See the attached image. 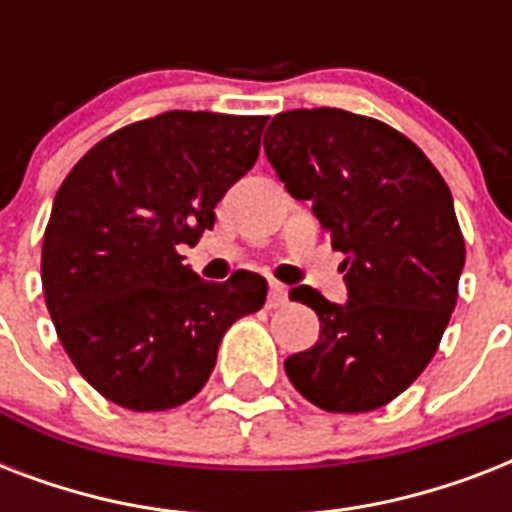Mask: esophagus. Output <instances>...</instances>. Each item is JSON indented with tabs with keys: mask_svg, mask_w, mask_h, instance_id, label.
I'll list each match as a JSON object with an SVG mask.
<instances>
[{
	"mask_svg": "<svg viewBox=\"0 0 512 512\" xmlns=\"http://www.w3.org/2000/svg\"><path fill=\"white\" fill-rule=\"evenodd\" d=\"M287 287L279 284V281H271V289H268V308H281L287 303Z\"/></svg>",
	"mask_w": 512,
	"mask_h": 512,
	"instance_id": "1",
	"label": "esophagus"
}]
</instances>
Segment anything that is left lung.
<instances>
[{"label": "left lung", "instance_id": "obj_1", "mask_svg": "<svg viewBox=\"0 0 512 512\" xmlns=\"http://www.w3.org/2000/svg\"><path fill=\"white\" fill-rule=\"evenodd\" d=\"M263 146L345 255V305L289 292L321 321L319 342L284 361L289 382L324 412L380 409L436 356L457 305L465 239L449 185L406 135L342 108L279 114Z\"/></svg>", "mask_w": 512, "mask_h": 512}]
</instances>
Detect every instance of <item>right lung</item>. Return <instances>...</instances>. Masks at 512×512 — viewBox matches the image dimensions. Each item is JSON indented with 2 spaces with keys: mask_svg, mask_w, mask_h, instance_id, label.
Here are the masks:
<instances>
[{
  "mask_svg": "<svg viewBox=\"0 0 512 512\" xmlns=\"http://www.w3.org/2000/svg\"><path fill=\"white\" fill-rule=\"evenodd\" d=\"M268 116L167 111L111 132L68 172L42 244L60 345L100 396L132 412L191 401L225 329L265 305L263 276L201 281L177 247L260 154Z\"/></svg>",
  "mask_w": 512,
  "mask_h": 512,
  "instance_id": "obj_1",
  "label": "right lung"
}]
</instances>
